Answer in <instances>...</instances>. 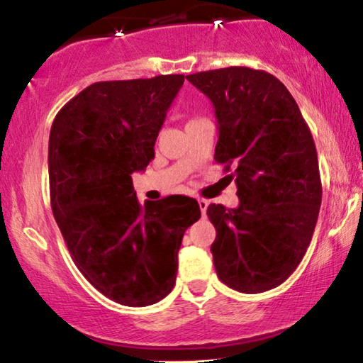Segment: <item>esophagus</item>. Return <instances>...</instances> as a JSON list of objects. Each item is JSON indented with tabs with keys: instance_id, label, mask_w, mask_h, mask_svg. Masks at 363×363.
<instances>
[{
	"instance_id": "obj_1",
	"label": "esophagus",
	"mask_w": 363,
	"mask_h": 363,
	"mask_svg": "<svg viewBox=\"0 0 363 363\" xmlns=\"http://www.w3.org/2000/svg\"><path fill=\"white\" fill-rule=\"evenodd\" d=\"M199 207H200V212H202V215L205 216V213H207V207H208V200L199 199Z\"/></svg>"
}]
</instances>
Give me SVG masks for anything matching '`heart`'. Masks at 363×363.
<instances>
[{
    "label": "heart",
    "instance_id": "1",
    "mask_svg": "<svg viewBox=\"0 0 363 363\" xmlns=\"http://www.w3.org/2000/svg\"><path fill=\"white\" fill-rule=\"evenodd\" d=\"M196 118H199V117H192V118H191V121H189V122H192V121H196Z\"/></svg>",
    "mask_w": 363,
    "mask_h": 363
}]
</instances>
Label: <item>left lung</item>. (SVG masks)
I'll list each match as a JSON object with an SVG mask.
<instances>
[{
	"mask_svg": "<svg viewBox=\"0 0 363 363\" xmlns=\"http://www.w3.org/2000/svg\"><path fill=\"white\" fill-rule=\"evenodd\" d=\"M212 101L215 161L236 182L240 207L210 203L216 275L230 289L261 294L298 267L321 207V176L310 127L282 81L228 67L186 77Z\"/></svg>",
	"mask_w": 363,
	"mask_h": 363,
	"instance_id": "1",
	"label": "left lung"
}]
</instances>
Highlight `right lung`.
<instances>
[{
  "label": "right lung",
  "instance_id": "right-lung-1",
  "mask_svg": "<svg viewBox=\"0 0 363 363\" xmlns=\"http://www.w3.org/2000/svg\"><path fill=\"white\" fill-rule=\"evenodd\" d=\"M184 74L99 81L55 116L48 138L50 203L73 262L125 306L163 300L176 284L182 236L200 218L196 199L140 205L132 174L155 156Z\"/></svg>",
  "mask_w": 363,
  "mask_h": 363
}]
</instances>
